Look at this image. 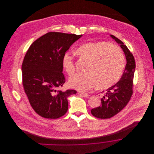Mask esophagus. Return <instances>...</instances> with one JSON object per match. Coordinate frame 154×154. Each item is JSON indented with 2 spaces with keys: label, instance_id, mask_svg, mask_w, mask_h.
<instances>
[{
  "label": "esophagus",
  "instance_id": "1",
  "mask_svg": "<svg viewBox=\"0 0 154 154\" xmlns=\"http://www.w3.org/2000/svg\"><path fill=\"white\" fill-rule=\"evenodd\" d=\"M80 93H81V95L84 97H88L89 96L88 93H86V92H80Z\"/></svg>",
  "mask_w": 154,
  "mask_h": 154
}]
</instances>
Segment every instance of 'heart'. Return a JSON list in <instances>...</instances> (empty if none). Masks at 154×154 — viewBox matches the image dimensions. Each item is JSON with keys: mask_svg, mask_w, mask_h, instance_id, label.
<instances>
[{"mask_svg": "<svg viewBox=\"0 0 154 154\" xmlns=\"http://www.w3.org/2000/svg\"><path fill=\"white\" fill-rule=\"evenodd\" d=\"M81 59L89 62L86 73H78L69 79L71 87L84 91L97 87L109 88L121 77L125 66V56L115 45L107 42H88L76 51ZM62 66L70 76L75 72L73 57L69 53L64 54Z\"/></svg>", "mask_w": 154, "mask_h": 154, "instance_id": "heart-1", "label": "heart"}]
</instances>
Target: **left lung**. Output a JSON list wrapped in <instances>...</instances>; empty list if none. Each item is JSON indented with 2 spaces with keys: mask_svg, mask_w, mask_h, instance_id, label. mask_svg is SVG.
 Segmentation results:
<instances>
[{
  "mask_svg": "<svg viewBox=\"0 0 154 154\" xmlns=\"http://www.w3.org/2000/svg\"><path fill=\"white\" fill-rule=\"evenodd\" d=\"M110 37L120 44L125 54L126 65L120 80L104 92L99 107L91 110L95 117L106 119L112 117L122 110L129 103L133 94V79L136 64L134 57L126 45L112 35Z\"/></svg>",
  "mask_w": 154,
  "mask_h": 154,
  "instance_id": "1",
  "label": "left lung"
}]
</instances>
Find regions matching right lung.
I'll use <instances>...</instances> for the list:
<instances>
[{"label":"right lung","mask_w":154,"mask_h":154,"mask_svg":"<svg viewBox=\"0 0 154 154\" xmlns=\"http://www.w3.org/2000/svg\"><path fill=\"white\" fill-rule=\"evenodd\" d=\"M82 35L50 32L29 47L22 65V84L34 111L47 119H58L68 109L67 97L76 91L57 90L65 82L62 58Z\"/></svg>","instance_id":"add662e5"}]
</instances>
